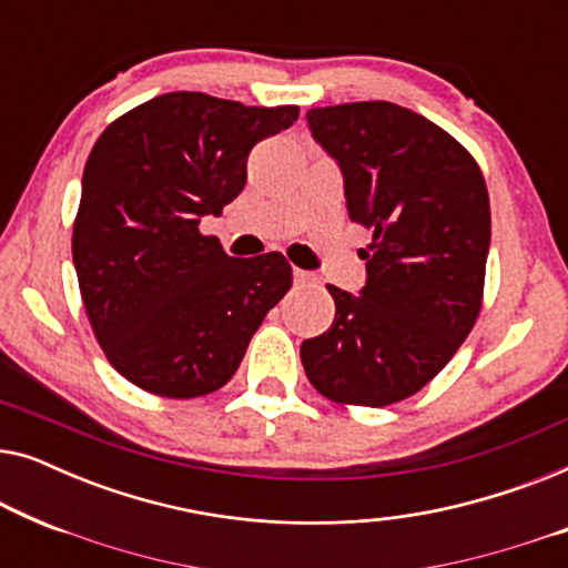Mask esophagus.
I'll list each match as a JSON object with an SVG mask.
<instances>
[{
    "label": "esophagus",
    "mask_w": 568,
    "mask_h": 568,
    "mask_svg": "<svg viewBox=\"0 0 568 568\" xmlns=\"http://www.w3.org/2000/svg\"><path fill=\"white\" fill-rule=\"evenodd\" d=\"M313 282H315L313 274H307V271L302 268H294V284H313Z\"/></svg>",
    "instance_id": "1"
}]
</instances>
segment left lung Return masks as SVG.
Returning a JSON list of instances; mask_svg holds the SVG:
<instances>
[{
  "mask_svg": "<svg viewBox=\"0 0 568 568\" xmlns=\"http://www.w3.org/2000/svg\"><path fill=\"white\" fill-rule=\"evenodd\" d=\"M338 160L348 220L372 232L359 297L328 284L333 325L300 348L341 406L383 408L445 369L484 305L491 206L478 162L445 129L387 100L307 111Z\"/></svg>",
  "mask_w": 568,
  "mask_h": 568,
  "instance_id": "obj_1",
  "label": "left lung"
}]
</instances>
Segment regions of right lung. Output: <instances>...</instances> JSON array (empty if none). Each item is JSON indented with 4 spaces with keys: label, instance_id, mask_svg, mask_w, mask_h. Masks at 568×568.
I'll use <instances>...</instances> for the list:
<instances>
[{
    "label": "right lung",
    "instance_id": "obj_1",
    "mask_svg": "<svg viewBox=\"0 0 568 568\" xmlns=\"http://www.w3.org/2000/svg\"><path fill=\"white\" fill-rule=\"evenodd\" d=\"M297 115V105L165 92L98 136L72 258L92 333L129 383L162 398L220 390L290 292L282 253L232 258L199 224L243 191L247 152Z\"/></svg>",
    "mask_w": 568,
    "mask_h": 568
}]
</instances>
